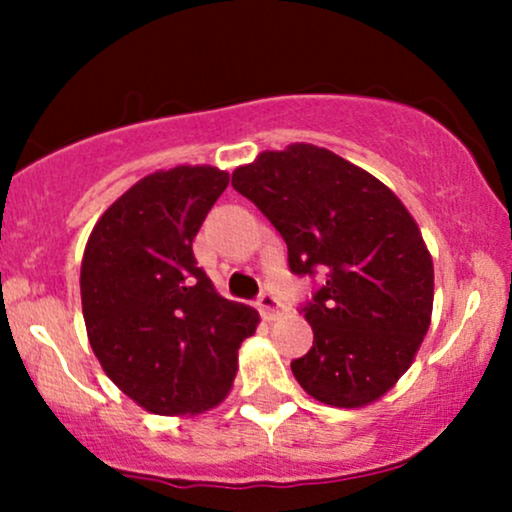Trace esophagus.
<instances>
[{"label":"esophagus","mask_w":512,"mask_h":512,"mask_svg":"<svg viewBox=\"0 0 512 512\" xmlns=\"http://www.w3.org/2000/svg\"><path fill=\"white\" fill-rule=\"evenodd\" d=\"M260 313L264 320H269V322L279 320V317L286 313V305L281 303L274 293H264V296L260 298Z\"/></svg>","instance_id":"34e87169"}]
</instances>
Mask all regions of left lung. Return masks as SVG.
<instances>
[{
	"label": "left lung",
	"mask_w": 512,
	"mask_h": 512,
	"mask_svg": "<svg viewBox=\"0 0 512 512\" xmlns=\"http://www.w3.org/2000/svg\"><path fill=\"white\" fill-rule=\"evenodd\" d=\"M231 185L272 221L293 274H325L303 308L313 346L291 363L317 402L373 404L407 373L433 313V260L390 187L315 144L262 151Z\"/></svg>",
	"instance_id": "obj_1"
}]
</instances>
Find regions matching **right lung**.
<instances>
[{
	"label": "right lung",
	"instance_id": "1",
	"mask_svg": "<svg viewBox=\"0 0 512 512\" xmlns=\"http://www.w3.org/2000/svg\"><path fill=\"white\" fill-rule=\"evenodd\" d=\"M228 187L214 166L146 175L88 236L81 308L88 344L113 383L151 414L195 416L231 392L238 349L260 315L228 301L197 267L192 240Z\"/></svg>",
	"mask_w": 512,
	"mask_h": 512
}]
</instances>
